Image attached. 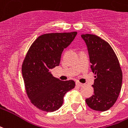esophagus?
<instances>
[{
  "mask_svg": "<svg viewBox=\"0 0 128 128\" xmlns=\"http://www.w3.org/2000/svg\"><path fill=\"white\" fill-rule=\"evenodd\" d=\"M76 86H78V87H82V86H83V83H80V82H76Z\"/></svg>",
  "mask_w": 128,
  "mask_h": 128,
  "instance_id": "34e87169",
  "label": "esophagus"
}]
</instances>
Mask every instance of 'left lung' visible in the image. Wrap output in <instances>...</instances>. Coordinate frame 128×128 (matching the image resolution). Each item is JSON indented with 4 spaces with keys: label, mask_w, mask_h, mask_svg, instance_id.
<instances>
[{
    "label": "left lung",
    "mask_w": 128,
    "mask_h": 128,
    "mask_svg": "<svg viewBox=\"0 0 128 128\" xmlns=\"http://www.w3.org/2000/svg\"><path fill=\"white\" fill-rule=\"evenodd\" d=\"M85 40L91 68L95 74L94 95L86 102L92 109L105 111L112 107L119 96L122 85V71L117 56L106 41L94 34H86Z\"/></svg>",
    "instance_id": "8db88e82"
}]
</instances>
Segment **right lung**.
<instances>
[{"instance_id":"right-lung-1","label":"right lung","mask_w":128,"mask_h":128,"mask_svg":"<svg viewBox=\"0 0 128 128\" xmlns=\"http://www.w3.org/2000/svg\"><path fill=\"white\" fill-rule=\"evenodd\" d=\"M77 32L42 34L30 46L24 60L22 72L26 93L36 107L46 112L59 109L64 96L75 86L72 80L61 81L50 70L59 66L62 53Z\"/></svg>"}]
</instances>
